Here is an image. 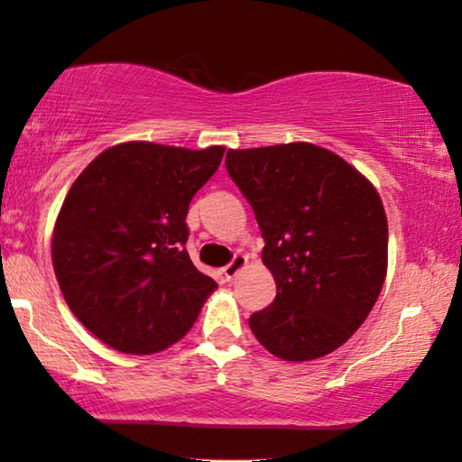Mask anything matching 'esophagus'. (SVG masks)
Segmentation results:
<instances>
[{"mask_svg": "<svg viewBox=\"0 0 462 462\" xmlns=\"http://www.w3.org/2000/svg\"><path fill=\"white\" fill-rule=\"evenodd\" d=\"M245 264H248V256H244V254L233 256V261L223 269V273H225L226 280H233V277H236L239 271L245 267Z\"/></svg>", "mask_w": 462, "mask_h": 462, "instance_id": "34e87169", "label": "esophagus"}]
</instances>
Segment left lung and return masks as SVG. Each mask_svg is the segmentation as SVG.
I'll return each mask as SVG.
<instances>
[{"label": "left lung", "instance_id": "obj_1", "mask_svg": "<svg viewBox=\"0 0 462 462\" xmlns=\"http://www.w3.org/2000/svg\"><path fill=\"white\" fill-rule=\"evenodd\" d=\"M250 201L277 294L250 318L275 357L309 362L353 337L381 294L389 229L381 195L343 157L311 143L226 151Z\"/></svg>", "mask_w": 462, "mask_h": 462}]
</instances>
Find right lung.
Here are the masks:
<instances>
[{
    "mask_svg": "<svg viewBox=\"0 0 462 462\" xmlns=\"http://www.w3.org/2000/svg\"><path fill=\"white\" fill-rule=\"evenodd\" d=\"M225 147L130 141L103 151L69 189L52 233V264L75 318L113 349L151 356L191 330L212 277L185 248L193 195Z\"/></svg>",
    "mask_w": 462,
    "mask_h": 462,
    "instance_id": "obj_1",
    "label": "right lung"
}]
</instances>
